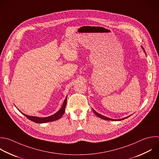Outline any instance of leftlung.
Returning a JSON list of instances; mask_svg holds the SVG:
<instances>
[{
    "label": "left lung",
    "instance_id": "obj_1",
    "mask_svg": "<svg viewBox=\"0 0 159 159\" xmlns=\"http://www.w3.org/2000/svg\"><path fill=\"white\" fill-rule=\"evenodd\" d=\"M141 48H142V50H143V52H145V50H144V49H143V48L141 46ZM146 54V53H145ZM93 112L95 113V114L97 116H98L99 117H100V118H101V119H104V120H114V121H118V120H123V119H126V118H127V117H129V116H127V117H124V118H122V119H111V118H109V117H106V116H103V115H102V114H99L98 112H97L96 111H95L93 109Z\"/></svg>",
    "mask_w": 159,
    "mask_h": 159
}]
</instances>
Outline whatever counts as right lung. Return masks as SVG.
<instances>
[{"mask_svg": "<svg viewBox=\"0 0 159 159\" xmlns=\"http://www.w3.org/2000/svg\"><path fill=\"white\" fill-rule=\"evenodd\" d=\"M66 102H67V96L66 97L61 107L60 108V109L58 111H57L56 113H55L54 114H53L52 116H50L48 117H37V116H29V115H27V114L22 112L19 109V111L20 112H22L26 117H27L29 119H30V120H32L34 122L39 123V124L45 123V122H48L55 121V120H57L59 119L60 118H61L65 112Z\"/></svg>", "mask_w": 159, "mask_h": 159, "instance_id": "right-lung-1", "label": "right lung"}]
</instances>
